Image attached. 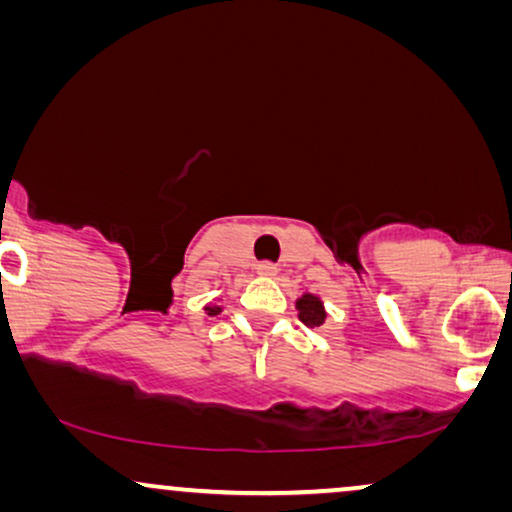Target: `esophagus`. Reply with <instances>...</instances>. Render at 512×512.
<instances>
[{"label": "esophagus", "mask_w": 512, "mask_h": 512, "mask_svg": "<svg viewBox=\"0 0 512 512\" xmlns=\"http://www.w3.org/2000/svg\"><path fill=\"white\" fill-rule=\"evenodd\" d=\"M275 272H277V265H275V263L265 261V263L258 265V275H265V277H270V275H275Z\"/></svg>", "instance_id": "34e87169"}]
</instances>
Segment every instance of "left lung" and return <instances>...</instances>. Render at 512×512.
Returning <instances> with one entry per match:
<instances>
[{
    "label": "left lung",
    "mask_w": 512,
    "mask_h": 512,
    "mask_svg": "<svg viewBox=\"0 0 512 512\" xmlns=\"http://www.w3.org/2000/svg\"><path fill=\"white\" fill-rule=\"evenodd\" d=\"M298 310H300V321H303L305 326H321L326 319V312L324 307H321L319 298L317 296H303L298 300Z\"/></svg>",
    "instance_id": "1"
}]
</instances>
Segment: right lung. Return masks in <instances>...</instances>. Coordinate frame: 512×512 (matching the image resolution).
Instances as JSON below:
<instances>
[{
	"label": "right lung",
	"instance_id": "obj_1",
	"mask_svg": "<svg viewBox=\"0 0 512 512\" xmlns=\"http://www.w3.org/2000/svg\"><path fill=\"white\" fill-rule=\"evenodd\" d=\"M207 312H209V314H219L221 307H207Z\"/></svg>",
	"mask_w": 512,
	"mask_h": 512
}]
</instances>
